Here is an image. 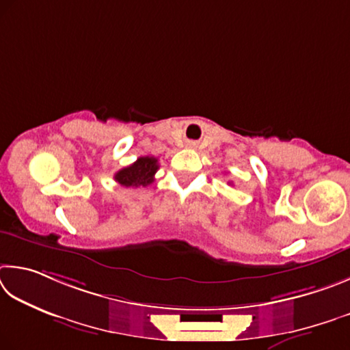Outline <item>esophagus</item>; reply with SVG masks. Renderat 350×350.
Returning a JSON list of instances; mask_svg holds the SVG:
<instances>
[{"label":"esophagus","mask_w":350,"mask_h":350,"mask_svg":"<svg viewBox=\"0 0 350 350\" xmlns=\"http://www.w3.org/2000/svg\"><path fill=\"white\" fill-rule=\"evenodd\" d=\"M186 147H189V149H193V147H197V143H195V141H187Z\"/></svg>","instance_id":"obj_1"}]
</instances>
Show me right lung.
<instances>
[{"label": "right lung", "instance_id": "right-lung-1", "mask_svg": "<svg viewBox=\"0 0 350 350\" xmlns=\"http://www.w3.org/2000/svg\"><path fill=\"white\" fill-rule=\"evenodd\" d=\"M158 167L157 158L139 157L133 164L116 172L113 178L124 187H146L155 181Z\"/></svg>", "mask_w": 350, "mask_h": 350}]
</instances>
